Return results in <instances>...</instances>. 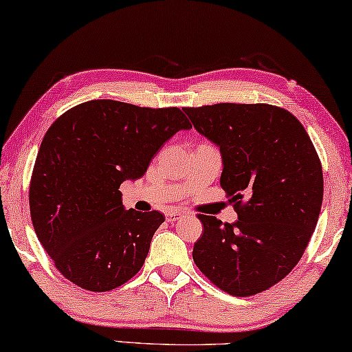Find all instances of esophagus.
<instances>
[{"mask_svg": "<svg viewBox=\"0 0 352 352\" xmlns=\"http://www.w3.org/2000/svg\"><path fill=\"white\" fill-rule=\"evenodd\" d=\"M181 218H182V213H181V211H177V210H171V211H168V213H166L168 221H177Z\"/></svg>", "mask_w": 352, "mask_h": 352, "instance_id": "esophagus-1", "label": "esophagus"}]
</instances>
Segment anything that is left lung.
Returning <instances> with one entry per match:
<instances>
[{"label":"left lung","instance_id":"1","mask_svg":"<svg viewBox=\"0 0 352 352\" xmlns=\"http://www.w3.org/2000/svg\"><path fill=\"white\" fill-rule=\"evenodd\" d=\"M182 110L219 147L221 187L239 216L223 224L199 214L195 266L229 295H256L288 276L309 243L324 197L319 155L300 120L276 105Z\"/></svg>","mask_w":352,"mask_h":352}]
</instances>
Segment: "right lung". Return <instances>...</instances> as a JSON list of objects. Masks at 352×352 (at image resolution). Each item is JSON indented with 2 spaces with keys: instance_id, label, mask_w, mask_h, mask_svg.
Listing matches in <instances>:
<instances>
[{
  "instance_id": "add662e5",
  "label": "right lung",
  "mask_w": 352,
  "mask_h": 352,
  "mask_svg": "<svg viewBox=\"0 0 352 352\" xmlns=\"http://www.w3.org/2000/svg\"><path fill=\"white\" fill-rule=\"evenodd\" d=\"M190 128L177 107L112 99L75 105L51 124L28 200L36 237L67 280L109 292L136 276L165 216L124 210L118 189L147 171L168 139Z\"/></svg>"
}]
</instances>
